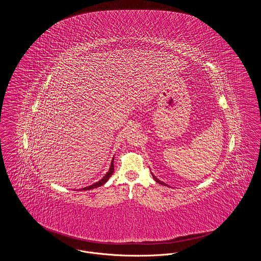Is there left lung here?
Returning a JSON list of instances; mask_svg holds the SVG:
<instances>
[{
  "instance_id": "1",
  "label": "left lung",
  "mask_w": 261,
  "mask_h": 261,
  "mask_svg": "<svg viewBox=\"0 0 261 261\" xmlns=\"http://www.w3.org/2000/svg\"><path fill=\"white\" fill-rule=\"evenodd\" d=\"M152 177H153V179H154V180H155V181H156L158 183H160V184H162V185H166V184H164V183H163V182H162V181H160L159 179H156V178H155V177H154L153 175H152ZM166 186H167V185H166Z\"/></svg>"
}]
</instances>
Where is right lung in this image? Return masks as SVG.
Returning a JSON list of instances; mask_svg holds the SVG:
<instances>
[{"label":"right lung","instance_id":"right-lung-1","mask_svg":"<svg viewBox=\"0 0 261 261\" xmlns=\"http://www.w3.org/2000/svg\"><path fill=\"white\" fill-rule=\"evenodd\" d=\"M113 171H114V166H113V159H112V164H111V168H110V171L108 172V173L106 174V176L101 179V180H99L98 183H95V184H93V185H91V186L86 187V188H83L82 190H84V191H87V190H91V189H95V188H98V187L102 186L110 178H111V176H112V173H113Z\"/></svg>","mask_w":261,"mask_h":261}]
</instances>
